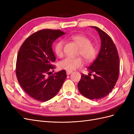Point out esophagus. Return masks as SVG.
Instances as JSON below:
<instances>
[{
    "label": "esophagus",
    "instance_id": "34e87169",
    "mask_svg": "<svg viewBox=\"0 0 134 134\" xmlns=\"http://www.w3.org/2000/svg\"><path fill=\"white\" fill-rule=\"evenodd\" d=\"M72 72V71H66V74L67 75H69L70 74H71Z\"/></svg>",
    "mask_w": 134,
    "mask_h": 134
}]
</instances>
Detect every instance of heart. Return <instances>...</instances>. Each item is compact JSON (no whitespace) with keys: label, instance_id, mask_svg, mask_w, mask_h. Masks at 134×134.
Here are the masks:
<instances>
[{"label":"heart","instance_id":"heart-1","mask_svg":"<svg viewBox=\"0 0 134 134\" xmlns=\"http://www.w3.org/2000/svg\"><path fill=\"white\" fill-rule=\"evenodd\" d=\"M71 39L80 47L78 54L80 55L88 63L93 62L97 54V49L94 44L92 43L91 40L83 35H74L71 36ZM65 42L60 40L56 43L54 50L56 55L59 57H62L64 54V46ZM84 62L80 58L67 57L60 62L59 65L61 69L67 71H72L77 68L83 66Z\"/></svg>","mask_w":134,"mask_h":134}]
</instances>
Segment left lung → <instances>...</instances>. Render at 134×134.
<instances>
[{"instance_id": "left-lung-1", "label": "left lung", "mask_w": 134, "mask_h": 134, "mask_svg": "<svg viewBox=\"0 0 134 134\" xmlns=\"http://www.w3.org/2000/svg\"><path fill=\"white\" fill-rule=\"evenodd\" d=\"M98 32L101 48L97 59L88 68L89 75L83 74L78 84L79 91L87 98L97 100L110 93L119 78L120 59L112 38L98 27H92ZM93 73L92 79L90 75Z\"/></svg>"}]
</instances>
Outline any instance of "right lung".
<instances>
[{"mask_svg":"<svg viewBox=\"0 0 134 134\" xmlns=\"http://www.w3.org/2000/svg\"><path fill=\"white\" fill-rule=\"evenodd\" d=\"M64 34L59 30H40L27 38L19 48L16 76L24 91L35 100L45 102L53 98L66 78L65 70L51 75L56 60L52 43Z\"/></svg>","mask_w":134,"mask_h":134,"instance_id":"add662e5","label":"right lung"}]
</instances>
